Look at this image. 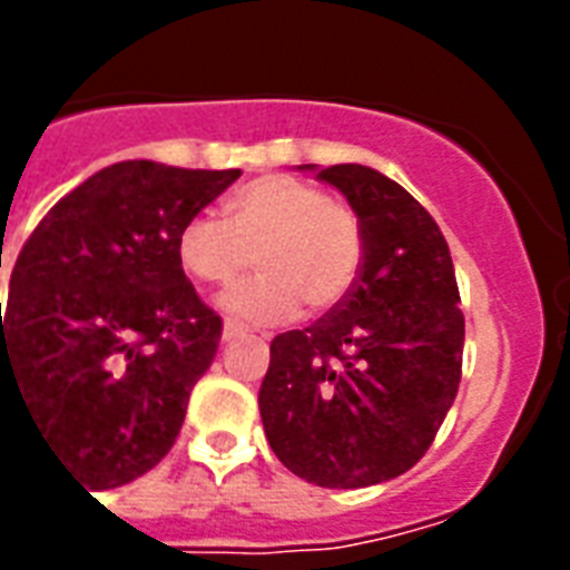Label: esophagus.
Instances as JSON below:
<instances>
[{"label": "esophagus", "instance_id": "obj_1", "mask_svg": "<svg viewBox=\"0 0 570 570\" xmlns=\"http://www.w3.org/2000/svg\"><path fill=\"white\" fill-rule=\"evenodd\" d=\"M242 337H250V331L245 328V325H239V322H233V320L224 322V331H222L224 343H233V340H242Z\"/></svg>", "mask_w": 570, "mask_h": 570}]
</instances>
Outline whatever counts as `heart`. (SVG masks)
I'll return each mask as SVG.
<instances>
[{
    "instance_id": "b5f03b06",
    "label": "heart",
    "mask_w": 570,
    "mask_h": 570,
    "mask_svg": "<svg viewBox=\"0 0 570 570\" xmlns=\"http://www.w3.org/2000/svg\"><path fill=\"white\" fill-rule=\"evenodd\" d=\"M177 259L197 284L230 289L257 263L263 275L224 302L257 322L334 311L357 281L364 236L357 215L328 191L286 174L245 183L224 200V224L195 215L177 233Z\"/></svg>"
}]
</instances>
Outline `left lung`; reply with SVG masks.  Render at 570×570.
Returning <instances> with one entry per match:
<instances>
[{"label":"left lung","instance_id":"1","mask_svg":"<svg viewBox=\"0 0 570 570\" xmlns=\"http://www.w3.org/2000/svg\"><path fill=\"white\" fill-rule=\"evenodd\" d=\"M316 177L355 209L364 259L334 311L272 340L259 416L295 476L366 488L432 446L459 393L464 313L441 227L399 183L366 165Z\"/></svg>","mask_w":570,"mask_h":570}]
</instances>
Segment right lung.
<instances>
[{"mask_svg": "<svg viewBox=\"0 0 570 570\" xmlns=\"http://www.w3.org/2000/svg\"><path fill=\"white\" fill-rule=\"evenodd\" d=\"M239 174L109 165L40 218L13 263L0 399L8 379L91 491L145 476L180 434L222 316L183 272L177 233Z\"/></svg>", "mask_w": 570, "mask_h": 570, "instance_id": "add662e5", "label": "right lung"}]
</instances>
